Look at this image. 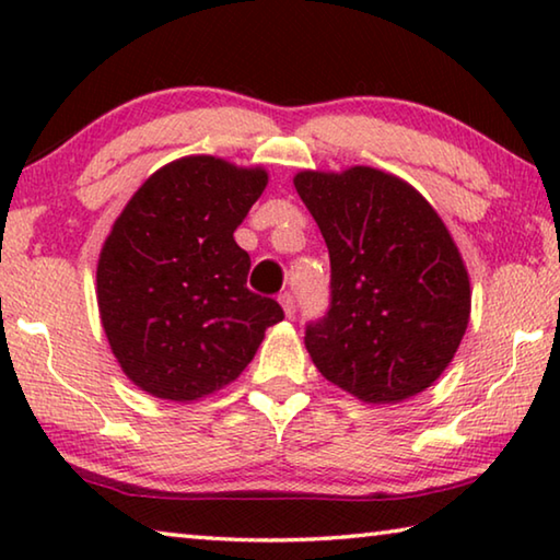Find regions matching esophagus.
Segmentation results:
<instances>
[{"mask_svg": "<svg viewBox=\"0 0 560 560\" xmlns=\"http://www.w3.org/2000/svg\"><path fill=\"white\" fill-rule=\"evenodd\" d=\"M279 301H281L283 314H287L289 318L296 316V299H293V293H289V291H287V293H281Z\"/></svg>", "mask_w": 560, "mask_h": 560, "instance_id": "obj_1", "label": "esophagus"}]
</instances>
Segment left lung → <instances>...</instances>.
Instances as JSON below:
<instances>
[{
    "label": "left lung",
    "instance_id": "8db88e82",
    "mask_svg": "<svg viewBox=\"0 0 560 560\" xmlns=\"http://www.w3.org/2000/svg\"><path fill=\"white\" fill-rule=\"evenodd\" d=\"M293 185L330 257L328 314L303 338L314 365L373 405L428 390L471 308L467 267L440 214L405 179L365 165L303 170Z\"/></svg>",
    "mask_w": 560,
    "mask_h": 560
}]
</instances>
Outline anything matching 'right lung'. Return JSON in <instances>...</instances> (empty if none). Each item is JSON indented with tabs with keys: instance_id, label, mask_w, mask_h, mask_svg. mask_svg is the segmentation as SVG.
Here are the masks:
<instances>
[{
	"instance_id": "1",
	"label": "right lung",
	"mask_w": 560,
	"mask_h": 560,
	"mask_svg": "<svg viewBox=\"0 0 560 560\" xmlns=\"http://www.w3.org/2000/svg\"><path fill=\"white\" fill-rule=\"evenodd\" d=\"M269 175L189 155L150 175L101 249L98 311L113 355L140 390L192 402L240 377L283 318L246 289L252 259L234 230Z\"/></svg>"
}]
</instances>
